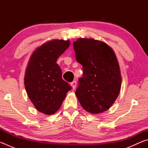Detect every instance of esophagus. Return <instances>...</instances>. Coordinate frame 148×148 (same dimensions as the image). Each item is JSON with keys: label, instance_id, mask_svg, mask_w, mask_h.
Wrapping results in <instances>:
<instances>
[{"label": "esophagus", "instance_id": "1", "mask_svg": "<svg viewBox=\"0 0 148 148\" xmlns=\"http://www.w3.org/2000/svg\"><path fill=\"white\" fill-rule=\"evenodd\" d=\"M71 86L72 87V88H73V89H74L75 88H76V85H77L76 82V81H73L72 82H71Z\"/></svg>", "mask_w": 148, "mask_h": 148}]
</instances>
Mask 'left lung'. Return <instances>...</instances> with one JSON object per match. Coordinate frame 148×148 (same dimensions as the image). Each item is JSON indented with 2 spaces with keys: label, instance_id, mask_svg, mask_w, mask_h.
Returning a JSON list of instances; mask_svg holds the SVG:
<instances>
[{
  "label": "left lung",
  "instance_id": "1",
  "mask_svg": "<svg viewBox=\"0 0 148 148\" xmlns=\"http://www.w3.org/2000/svg\"><path fill=\"white\" fill-rule=\"evenodd\" d=\"M76 61L83 66L76 97L82 106L92 114L106 111L119 93L121 77L116 56L104 42L78 38L73 43Z\"/></svg>",
  "mask_w": 148,
  "mask_h": 148
}]
</instances>
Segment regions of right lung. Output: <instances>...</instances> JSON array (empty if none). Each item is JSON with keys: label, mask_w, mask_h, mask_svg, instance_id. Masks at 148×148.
<instances>
[{"label": "right lung", "mask_w": 148, "mask_h": 148, "mask_svg": "<svg viewBox=\"0 0 148 148\" xmlns=\"http://www.w3.org/2000/svg\"><path fill=\"white\" fill-rule=\"evenodd\" d=\"M69 40H54L42 44L30 58L25 75V86L30 100L39 112L51 115L58 110L72 87L62 78L56 63L69 47Z\"/></svg>", "instance_id": "1"}]
</instances>
